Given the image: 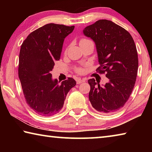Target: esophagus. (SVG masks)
<instances>
[{"label": "esophagus", "mask_w": 152, "mask_h": 152, "mask_svg": "<svg viewBox=\"0 0 152 152\" xmlns=\"http://www.w3.org/2000/svg\"><path fill=\"white\" fill-rule=\"evenodd\" d=\"M85 82V80H84V79H81L80 78L76 79V83L78 84H81V83H82V82Z\"/></svg>", "instance_id": "obj_1"}]
</instances>
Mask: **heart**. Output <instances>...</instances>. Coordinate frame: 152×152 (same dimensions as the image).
<instances>
[{
    "label": "heart",
    "mask_w": 152,
    "mask_h": 152,
    "mask_svg": "<svg viewBox=\"0 0 152 152\" xmlns=\"http://www.w3.org/2000/svg\"><path fill=\"white\" fill-rule=\"evenodd\" d=\"M91 42V40L87 39H82L80 41V43H83V42ZM76 72L79 74H82L84 72V68H78L76 69Z\"/></svg>",
    "instance_id": "heart-1"
}]
</instances>
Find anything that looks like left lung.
<instances>
[{
  "instance_id": "obj_1",
  "label": "left lung",
  "mask_w": 152,
  "mask_h": 152,
  "mask_svg": "<svg viewBox=\"0 0 152 152\" xmlns=\"http://www.w3.org/2000/svg\"><path fill=\"white\" fill-rule=\"evenodd\" d=\"M83 32L96 44L100 64L96 72L109 79L104 86L94 78L88 80L90 101L103 114L116 112L128 101L135 84L138 56L134 40L124 28L106 19L97 20Z\"/></svg>"
}]
</instances>
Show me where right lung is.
<instances>
[{"label": "right lung", "mask_w": 152, "mask_h": 152, "mask_svg": "<svg viewBox=\"0 0 152 152\" xmlns=\"http://www.w3.org/2000/svg\"><path fill=\"white\" fill-rule=\"evenodd\" d=\"M74 29L49 23L31 33L22 43L19 78L26 102L37 115L49 117L60 112L67 94L76 84L72 78L60 84L51 74L60 58L64 39Z\"/></svg>", "instance_id": "1"}]
</instances>
